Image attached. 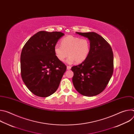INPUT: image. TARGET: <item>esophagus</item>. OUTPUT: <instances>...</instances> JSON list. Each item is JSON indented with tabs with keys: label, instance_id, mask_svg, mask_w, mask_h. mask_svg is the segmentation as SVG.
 <instances>
[{
	"label": "esophagus",
	"instance_id": "obj_1",
	"mask_svg": "<svg viewBox=\"0 0 134 134\" xmlns=\"http://www.w3.org/2000/svg\"><path fill=\"white\" fill-rule=\"evenodd\" d=\"M70 69H71V67L70 66H67V70H69Z\"/></svg>",
	"mask_w": 134,
	"mask_h": 134
}]
</instances>
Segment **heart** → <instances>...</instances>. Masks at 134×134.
<instances>
[{
    "mask_svg": "<svg viewBox=\"0 0 134 134\" xmlns=\"http://www.w3.org/2000/svg\"><path fill=\"white\" fill-rule=\"evenodd\" d=\"M61 45H55V55L59 61L63 62L68 54L67 62L69 64L74 62L76 63L83 62L90 51V41L85 38L81 39L77 36L69 35L62 40Z\"/></svg>",
    "mask_w": 134,
    "mask_h": 134,
    "instance_id": "heart-1",
    "label": "heart"
}]
</instances>
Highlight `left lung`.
I'll return each instance as SVG.
<instances>
[{
    "instance_id": "left-lung-1",
    "label": "left lung",
    "mask_w": 134,
    "mask_h": 134,
    "mask_svg": "<svg viewBox=\"0 0 134 134\" xmlns=\"http://www.w3.org/2000/svg\"><path fill=\"white\" fill-rule=\"evenodd\" d=\"M77 34L87 37L90 42V51L81 64L72 66V81L75 89L86 97L101 93L105 88L113 71V54L108 42L95 32Z\"/></svg>"
}]
</instances>
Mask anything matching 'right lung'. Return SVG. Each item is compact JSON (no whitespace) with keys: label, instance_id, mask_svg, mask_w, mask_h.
Segmentation results:
<instances>
[{"label":"right lung","instance_id":"obj_1","mask_svg":"<svg viewBox=\"0 0 134 134\" xmlns=\"http://www.w3.org/2000/svg\"><path fill=\"white\" fill-rule=\"evenodd\" d=\"M64 34L38 32L25 44L21 55L22 80L34 95L48 97L58 89L66 66L57 58L54 48Z\"/></svg>","mask_w":134,"mask_h":134}]
</instances>
